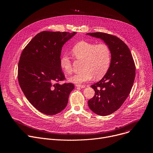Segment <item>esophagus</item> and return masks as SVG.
<instances>
[{
	"mask_svg": "<svg viewBox=\"0 0 153 153\" xmlns=\"http://www.w3.org/2000/svg\"><path fill=\"white\" fill-rule=\"evenodd\" d=\"M76 87H78V88H83L85 87V85H79V84H76L75 85Z\"/></svg>",
	"mask_w": 153,
	"mask_h": 153,
	"instance_id": "obj_1",
	"label": "esophagus"
}]
</instances>
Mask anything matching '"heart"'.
<instances>
[{
    "mask_svg": "<svg viewBox=\"0 0 153 153\" xmlns=\"http://www.w3.org/2000/svg\"><path fill=\"white\" fill-rule=\"evenodd\" d=\"M72 55L77 59L83 60V71L68 78L73 83L80 84L91 80L93 77L99 79L106 73L111 61V53L108 46L105 43L95 44L81 41L72 48ZM60 66L67 74L73 71L72 61L67 54H63L60 60Z\"/></svg>",
    "mask_w": 153,
    "mask_h": 153,
    "instance_id": "b5f03b06",
    "label": "heart"
}]
</instances>
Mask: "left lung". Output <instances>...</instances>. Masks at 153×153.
Wrapping results in <instances>:
<instances>
[{
    "mask_svg": "<svg viewBox=\"0 0 153 153\" xmlns=\"http://www.w3.org/2000/svg\"><path fill=\"white\" fill-rule=\"evenodd\" d=\"M86 35L103 40L110 50V67L99 82L91 86L95 94L88 102L92 111L105 116L117 111L129 96L135 79V64L129 48L119 37L104 33Z\"/></svg>",
    "mask_w": 153,
    "mask_h": 153,
    "instance_id": "1",
    "label": "left lung"
}]
</instances>
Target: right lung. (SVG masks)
Segmentation results:
<instances>
[{
    "instance_id": "1",
    "label": "right lung",
    "mask_w": 153,
    "mask_h": 153,
    "mask_svg": "<svg viewBox=\"0 0 153 153\" xmlns=\"http://www.w3.org/2000/svg\"><path fill=\"white\" fill-rule=\"evenodd\" d=\"M76 32L42 31L24 49L18 64L20 88L31 104L40 112L54 115L66 107L74 85H60L65 79L60 66L63 45Z\"/></svg>"
}]
</instances>
